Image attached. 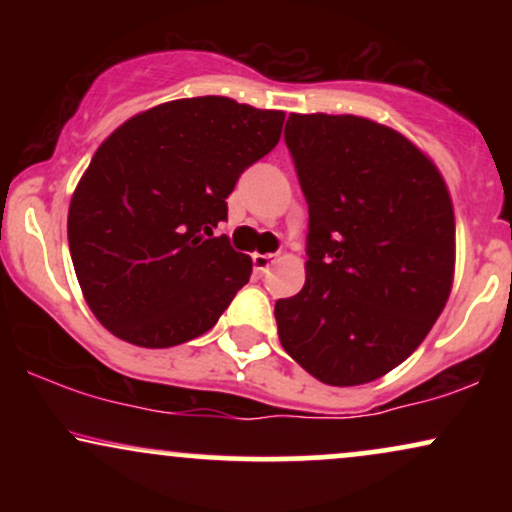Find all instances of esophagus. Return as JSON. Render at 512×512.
<instances>
[{
  "instance_id": "obj_1",
  "label": "esophagus",
  "mask_w": 512,
  "mask_h": 512,
  "mask_svg": "<svg viewBox=\"0 0 512 512\" xmlns=\"http://www.w3.org/2000/svg\"><path fill=\"white\" fill-rule=\"evenodd\" d=\"M272 262H274V255H260V252L252 255V264H255L257 274H267L269 267H272Z\"/></svg>"
}]
</instances>
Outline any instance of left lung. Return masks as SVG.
<instances>
[{
  "instance_id": "obj_1",
  "label": "left lung",
  "mask_w": 512,
  "mask_h": 512,
  "mask_svg": "<svg viewBox=\"0 0 512 512\" xmlns=\"http://www.w3.org/2000/svg\"><path fill=\"white\" fill-rule=\"evenodd\" d=\"M284 137L310 233L303 289L274 305L279 342L320 383H373L450 298V190L419 146L368 117L291 113Z\"/></svg>"
}]
</instances>
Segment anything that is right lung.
<instances>
[{"mask_svg": "<svg viewBox=\"0 0 512 512\" xmlns=\"http://www.w3.org/2000/svg\"><path fill=\"white\" fill-rule=\"evenodd\" d=\"M284 117L226 96L178 98L103 139L76 182L67 238L105 330L166 349L216 325L252 260L214 228L240 173L279 144Z\"/></svg>", "mask_w": 512, "mask_h": 512, "instance_id": "1", "label": "right lung"}]
</instances>
